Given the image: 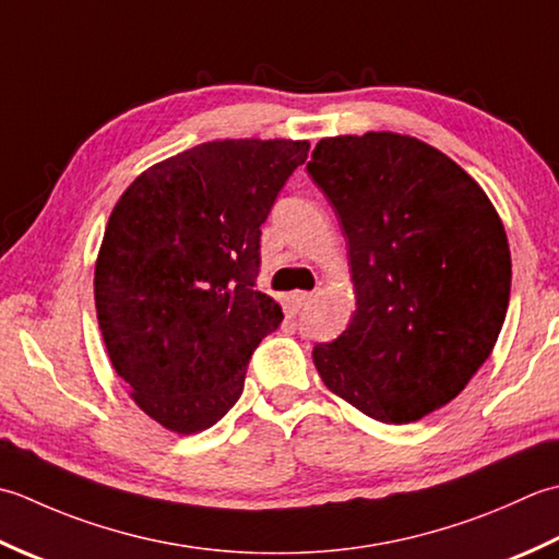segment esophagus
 Segmentation results:
<instances>
[{
    "instance_id": "obj_1",
    "label": "esophagus",
    "mask_w": 559,
    "mask_h": 559,
    "mask_svg": "<svg viewBox=\"0 0 559 559\" xmlns=\"http://www.w3.org/2000/svg\"><path fill=\"white\" fill-rule=\"evenodd\" d=\"M313 301V294L311 292H294L292 294V304L296 309H304V306H309Z\"/></svg>"
}]
</instances>
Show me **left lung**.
<instances>
[{"mask_svg":"<svg viewBox=\"0 0 559 559\" xmlns=\"http://www.w3.org/2000/svg\"><path fill=\"white\" fill-rule=\"evenodd\" d=\"M306 170L349 246L357 311L313 347L323 383L385 425L451 403L504 325L511 253L483 188L415 136L367 132L316 144Z\"/></svg>","mask_w":559,"mask_h":559,"instance_id":"8db88e82","label":"left lung"}]
</instances>
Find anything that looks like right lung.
<instances>
[{
  "instance_id": "right-lung-1",
  "label": "right lung",
  "mask_w": 559,
  "mask_h": 559,
  "mask_svg": "<svg viewBox=\"0 0 559 559\" xmlns=\"http://www.w3.org/2000/svg\"><path fill=\"white\" fill-rule=\"evenodd\" d=\"M309 142L224 140L122 192L96 260V313L118 376L158 425L195 435L243 393L282 306L255 289L260 226Z\"/></svg>"
}]
</instances>
